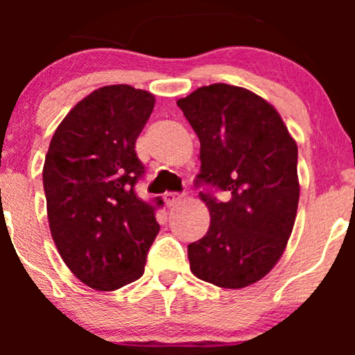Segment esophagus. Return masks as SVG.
<instances>
[{"instance_id": "obj_1", "label": "esophagus", "mask_w": 355, "mask_h": 355, "mask_svg": "<svg viewBox=\"0 0 355 355\" xmlns=\"http://www.w3.org/2000/svg\"><path fill=\"white\" fill-rule=\"evenodd\" d=\"M183 198L182 193H177V191H166L164 195V200L166 207H175L177 203H180V200Z\"/></svg>"}]
</instances>
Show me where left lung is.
<instances>
[{"instance_id":"left-lung-1","label":"left lung","mask_w":355,"mask_h":355,"mask_svg":"<svg viewBox=\"0 0 355 355\" xmlns=\"http://www.w3.org/2000/svg\"><path fill=\"white\" fill-rule=\"evenodd\" d=\"M177 105L200 140L195 185L210 227L189 245L190 270L223 288L259 282L282 257L299 205L297 144L277 110L245 88L195 89ZM223 191L224 198L214 197Z\"/></svg>"}]
</instances>
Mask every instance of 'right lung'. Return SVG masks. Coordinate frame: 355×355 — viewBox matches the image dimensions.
<instances>
[{"mask_svg": "<svg viewBox=\"0 0 355 355\" xmlns=\"http://www.w3.org/2000/svg\"><path fill=\"white\" fill-rule=\"evenodd\" d=\"M155 96L130 85L89 93L56 128L43 166L51 237L68 268L88 287L116 291L144 275L160 225V197L141 200L145 166L135 141Z\"/></svg>", "mask_w": 355, "mask_h": 355, "instance_id": "obj_1", "label": "right lung"}]
</instances>
